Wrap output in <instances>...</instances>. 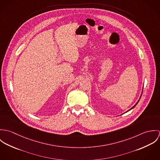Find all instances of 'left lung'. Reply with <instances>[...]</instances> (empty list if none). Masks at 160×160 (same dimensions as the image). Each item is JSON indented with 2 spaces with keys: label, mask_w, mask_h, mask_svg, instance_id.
Instances as JSON below:
<instances>
[{
  "label": "left lung",
  "mask_w": 160,
  "mask_h": 160,
  "mask_svg": "<svg viewBox=\"0 0 160 160\" xmlns=\"http://www.w3.org/2000/svg\"><path fill=\"white\" fill-rule=\"evenodd\" d=\"M142 93H141V95H140V98H139V99H138V101H137V103H136V104H135V105H134V106H133V107H132V108H131V109H129V110H128V111H127V112H129V111H130V110H132V108H134V107H136V105H137V103H138V102H139V100H140V98H141V96H142Z\"/></svg>",
  "instance_id": "1"
}]
</instances>
